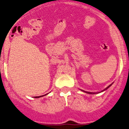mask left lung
Instances as JSON below:
<instances>
[{
  "label": "left lung",
  "mask_w": 129,
  "mask_h": 129,
  "mask_svg": "<svg viewBox=\"0 0 129 129\" xmlns=\"http://www.w3.org/2000/svg\"><path fill=\"white\" fill-rule=\"evenodd\" d=\"M111 85H112V84H111V85H109V86H108V87H107V88H105V89H104V90H103V91H102V92H103V91H104V90H107V89H108V88H109V87H110V86H111ZM82 91H83V92H86V93H90V94H92V93H93H93H93V92H86V91H84V90H82Z\"/></svg>",
  "instance_id": "8db88e82"
}]
</instances>
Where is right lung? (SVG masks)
Returning a JSON list of instances; mask_svg holds the SVG:
<instances>
[{
  "instance_id": "right-lung-1",
  "label": "right lung",
  "mask_w": 129,
  "mask_h": 129,
  "mask_svg": "<svg viewBox=\"0 0 129 129\" xmlns=\"http://www.w3.org/2000/svg\"><path fill=\"white\" fill-rule=\"evenodd\" d=\"M43 95H42V96H38V97H35V98H39V97H43Z\"/></svg>"
}]
</instances>
